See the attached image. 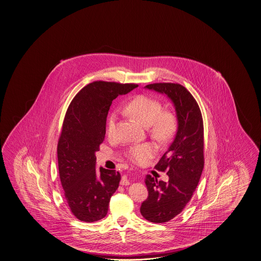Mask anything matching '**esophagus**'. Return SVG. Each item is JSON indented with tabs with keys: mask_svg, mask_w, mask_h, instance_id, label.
Here are the masks:
<instances>
[{
	"mask_svg": "<svg viewBox=\"0 0 261 261\" xmlns=\"http://www.w3.org/2000/svg\"><path fill=\"white\" fill-rule=\"evenodd\" d=\"M129 180L127 178V175H124L122 179H121V181H120V184L122 185V186H127V185H129Z\"/></svg>",
	"mask_w": 261,
	"mask_h": 261,
	"instance_id": "obj_1",
	"label": "esophagus"
}]
</instances>
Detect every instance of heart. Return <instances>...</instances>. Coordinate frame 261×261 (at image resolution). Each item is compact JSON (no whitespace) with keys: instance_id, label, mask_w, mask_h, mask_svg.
<instances>
[{"instance_id":"b5f03b06","label":"heart","mask_w":261,"mask_h":261,"mask_svg":"<svg viewBox=\"0 0 261 261\" xmlns=\"http://www.w3.org/2000/svg\"><path fill=\"white\" fill-rule=\"evenodd\" d=\"M125 109L143 126H150V134L158 141L165 143L171 139L175 129V122L171 114L162 113V106L158 100L148 95H139L130 100ZM117 119L118 113L113 111L107 124V132L110 135L115 130ZM156 151L157 146L154 143L146 142L130 146L127 149V156L134 163L143 164L153 156Z\"/></svg>"}]
</instances>
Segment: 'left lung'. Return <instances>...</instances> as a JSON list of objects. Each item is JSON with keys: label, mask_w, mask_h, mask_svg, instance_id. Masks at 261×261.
Returning <instances> with one entry per match:
<instances>
[{"label": "left lung", "mask_w": 261, "mask_h": 261, "mask_svg": "<svg viewBox=\"0 0 261 261\" xmlns=\"http://www.w3.org/2000/svg\"><path fill=\"white\" fill-rule=\"evenodd\" d=\"M145 89L168 97L173 104L177 130L156 169L167 171L169 181L148 174V198L140 207L142 216L153 223H164L179 215L191 200L204 168V130L201 112L194 96L179 84L156 83Z\"/></svg>", "instance_id": "8db88e82"}]
</instances>
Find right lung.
<instances>
[{
  "label": "right lung",
  "mask_w": 261,
  "mask_h": 261,
  "mask_svg": "<svg viewBox=\"0 0 261 261\" xmlns=\"http://www.w3.org/2000/svg\"><path fill=\"white\" fill-rule=\"evenodd\" d=\"M135 88L134 84L90 83L67 109L57 147L60 180L71 213L84 222L107 216L111 197L119 186V171L95 169V152L104 141L112 101Z\"/></svg>",
  "instance_id": "obj_1"
}]
</instances>
